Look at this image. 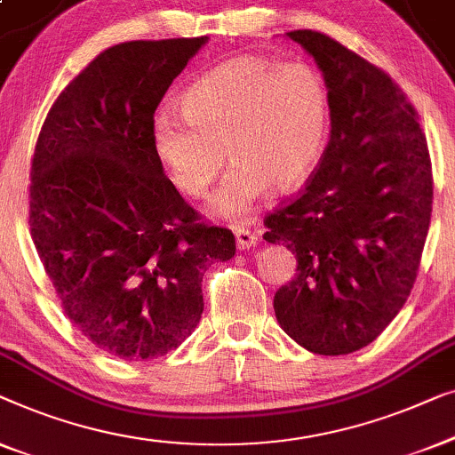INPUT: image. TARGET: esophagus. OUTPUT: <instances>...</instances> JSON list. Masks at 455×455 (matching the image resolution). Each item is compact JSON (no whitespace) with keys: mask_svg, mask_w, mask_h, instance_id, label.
<instances>
[{"mask_svg":"<svg viewBox=\"0 0 455 455\" xmlns=\"http://www.w3.org/2000/svg\"><path fill=\"white\" fill-rule=\"evenodd\" d=\"M235 241L239 249H251L258 245V235L249 228H235Z\"/></svg>","mask_w":455,"mask_h":455,"instance_id":"obj_1","label":"esophagus"}]
</instances>
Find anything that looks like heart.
<instances>
[{"mask_svg":"<svg viewBox=\"0 0 455 455\" xmlns=\"http://www.w3.org/2000/svg\"><path fill=\"white\" fill-rule=\"evenodd\" d=\"M183 115L161 111L152 150L183 196L206 194L228 156L233 164L210 214L243 220L276 188H299L322 163L331 127L330 91L307 63L241 55L219 63L181 94Z\"/></svg>","mask_w":455,"mask_h":455,"instance_id":"1","label":"heart"}]
</instances>
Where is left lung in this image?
<instances>
[{"mask_svg":"<svg viewBox=\"0 0 455 455\" xmlns=\"http://www.w3.org/2000/svg\"><path fill=\"white\" fill-rule=\"evenodd\" d=\"M328 84L325 155L297 200L266 219L297 274L274 294L286 334L313 355H350L404 307L431 225L433 175L411 102L379 68L313 30H291Z\"/></svg>","mask_w":455,"mask_h":455,"instance_id":"obj_1","label":"left lung"}]
</instances>
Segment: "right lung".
<instances>
[{"mask_svg": "<svg viewBox=\"0 0 455 455\" xmlns=\"http://www.w3.org/2000/svg\"><path fill=\"white\" fill-rule=\"evenodd\" d=\"M208 36L115 44L69 82L44 119L30 171V235L63 311L105 353L158 358L204 311L202 278L235 255L227 228L166 179L150 127Z\"/></svg>", "mask_w": 455, "mask_h": 455, "instance_id": "1", "label": "right lung"}]
</instances>
